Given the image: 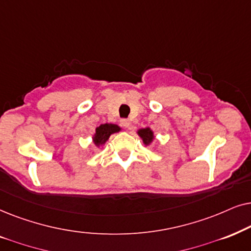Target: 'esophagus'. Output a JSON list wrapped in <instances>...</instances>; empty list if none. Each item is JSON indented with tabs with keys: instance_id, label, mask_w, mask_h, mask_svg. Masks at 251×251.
<instances>
[{
	"instance_id": "34e87169",
	"label": "esophagus",
	"mask_w": 251,
	"mask_h": 251,
	"mask_svg": "<svg viewBox=\"0 0 251 251\" xmlns=\"http://www.w3.org/2000/svg\"><path fill=\"white\" fill-rule=\"evenodd\" d=\"M120 124H122V126H124V127L131 128V122L128 119H122L120 120Z\"/></svg>"
}]
</instances>
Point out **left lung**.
Listing matches in <instances>:
<instances>
[{
  "mask_svg": "<svg viewBox=\"0 0 251 251\" xmlns=\"http://www.w3.org/2000/svg\"><path fill=\"white\" fill-rule=\"evenodd\" d=\"M138 134H139L140 138L142 139V141H143V143H145L146 146L150 145V143L152 142L153 138H155V136H153V132L149 127L139 129Z\"/></svg>",
  "mask_w": 251,
  "mask_h": 251,
  "instance_id": "obj_1",
  "label": "left lung"
}]
</instances>
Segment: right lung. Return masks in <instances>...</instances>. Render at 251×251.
Wrapping results in <instances>:
<instances>
[{
    "label": "right lung",
    "mask_w": 251,
    "mask_h": 251,
    "mask_svg": "<svg viewBox=\"0 0 251 251\" xmlns=\"http://www.w3.org/2000/svg\"><path fill=\"white\" fill-rule=\"evenodd\" d=\"M120 129L122 128L118 125H116V124H102L99 127H96L95 134L93 136V141H94L95 146L101 147L108 141L110 135L113 134V133L119 132Z\"/></svg>",
    "instance_id": "right-lung-1"
}]
</instances>
